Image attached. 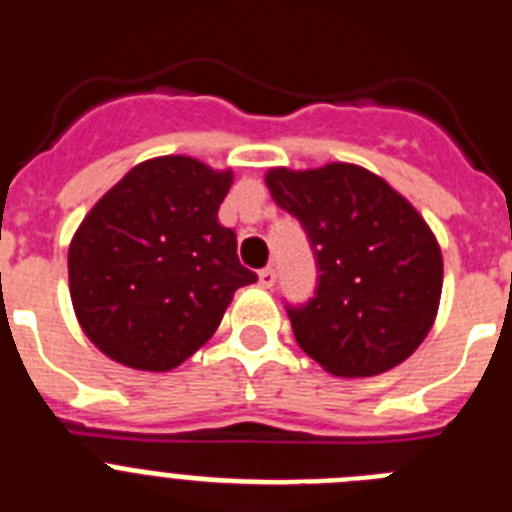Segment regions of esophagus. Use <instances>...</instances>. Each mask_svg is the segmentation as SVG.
<instances>
[{
	"instance_id": "obj_1",
	"label": "esophagus",
	"mask_w": 512,
	"mask_h": 512,
	"mask_svg": "<svg viewBox=\"0 0 512 512\" xmlns=\"http://www.w3.org/2000/svg\"><path fill=\"white\" fill-rule=\"evenodd\" d=\"M259 282H261V287H274V282H277V269H274V266H266V269H261L259 271Z\"/></svg>"
}]
</instances>
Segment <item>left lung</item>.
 <instances>
[{
    "instance_id": "8db88e82",
    "label": "left lung",
    "mask_w": 512,
    "mask_h": 512,
    "mask_svg": "<svg viewBox=\"0 0 512 512\" xmlns=\"http://www.w3.org/2000/svg\"><path fill=\"white\" fill-rule=\"evenodd\" d=\"M266 187L310 241L318 284L287 305L292 333L336 377H374L402 364L438 312L443 259L436 235L402 194L354 164L271 169Z\"/></svg>"
}]
</instances>
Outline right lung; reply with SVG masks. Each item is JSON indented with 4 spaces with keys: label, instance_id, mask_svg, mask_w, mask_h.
<instances>
[{
    "label": "right lung",
    "instance_id": "obj_1",
    "mask_svg": "<svg viewBox=\"0 0 512 512\" xmlns=\"http://www.w3.org/2000/svg\"><path fill=\"white\" fill-rule=\"evenodd\" d=\"M233 184L197 158L143 161L104 194L69 248V287L89 341L143 372H169L205 346L256 274L217 223Z\"/></svg>",
    "mask_w": 512,
    "mask_h": 512
}]
</instances>
